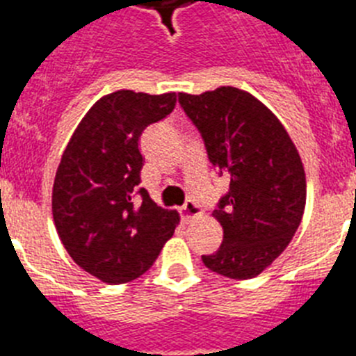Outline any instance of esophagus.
<instances>
[{
    "instance_id": "1",
    "label": "esophagus",
    "mask_w": 356,
    "mask_h": 356,
    "mask_svg": "<svg viewBox=\"0 0 356 356\" xmlns=\"http://www.w3.org/2000/svg\"><path fill=\"white\" fill-rule=\"evenodd\" d=\"M180 213H181V221L191 222L194 217L200 216L201 209L197 203H194V201H187V203H185V205L180 209Z\"/></svg>"
}]
</instances>
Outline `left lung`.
Listing matches in <instances>:
<instances>
[{
  "label": "left lung",
  "instance_id": "1",
  "mask_svg": "<svg viewBox=\"0 0 356 356\" xmlns=\"http://www.w3.org/2000/svg\"><path fill=\"white\" fill-rule=\"evenodd\" d=\"M178 102L217 175L229 178L213 210L225 237L201 259L226 278H253L282 254L303 217L307 181L298 149L271 110L244 90L180 92Z\"/></svg>",
  "mask_w": 356,
  "mask_h": 356
}]
</instances>
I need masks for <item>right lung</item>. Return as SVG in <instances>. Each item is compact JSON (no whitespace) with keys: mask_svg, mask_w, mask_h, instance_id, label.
I'll return each mask as SVG.
<instances>
[{"mask_svg":"<svg viewBox=\"0 0 356 356\" xmlns=\"http://www.w3.org/2000/svg\"><path fill=\"white\" fill-rule=\"evenodd\" d=\"M176 94L118 90L102 97L72 134L53 185V219L71 259L105 284L146 273L178 225L139 188V139L172 112Z\"/></svg>","mask_w":356,"mask_h":356,"instance_id":"add662e5","label":"right lung"}]
</instances>
